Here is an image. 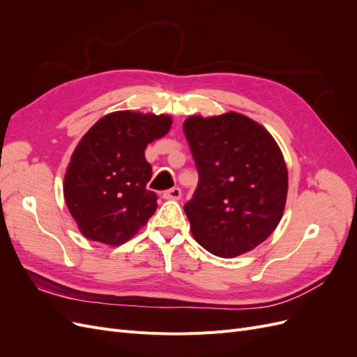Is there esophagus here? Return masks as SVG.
Returning <instances> with one entry per match:
<instances>
[{"label":"esophagus","mask_w":357,"mask_h":357,"mask_svg":"<svg viewBox=\"0 0 357 357\" xmlns=\"http://www.w3.org/2000/svg\"><path fill=\"white\" fill-rule=\"evenodd\" d=\"M164 197L165 199H180L181 197V190L178 188H172V189H168L164 192Z\"/></svg>","instance_id":"1"}]
</instances>
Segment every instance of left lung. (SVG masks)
<instances>
[{
    "instance_id": "8db88e82",
    "label": "left lung",
    "mask_w": 357,
    "mask_h": 357,
    "mask_svg": "<svg viewBox=\"0 0 357 357\" xmlns=\"http://www.w3.org/2000/svg\"><path fill=\"white\" fill-rule=\"evenodd\" d=\"M199 181L185 205L190 231L207 252L236 257L278 226L287 198V168L266 129L244 114L190 116L183 123Z\"/></svg>"
}]
</instances>
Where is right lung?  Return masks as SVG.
<instances>
[{
    "instance_id": "add662e5",
    "label": "right lung",
    "mask_w": 357,
    "mask_h": 357,
    "mask_svg": "<svg viewBox=\"0 0 357 357\" xmlns=\"http://www.w3.org/2000/svg\"><path fill=\"white\" fill-rule=\"evenodd\" d=\"M171 125L168 114L123 110L105 114L82 137L63 178V198L86 238L121 245L152 218L158 195L146 189L152 165L144 150Z\"/></svg>"
}]
</instances>
